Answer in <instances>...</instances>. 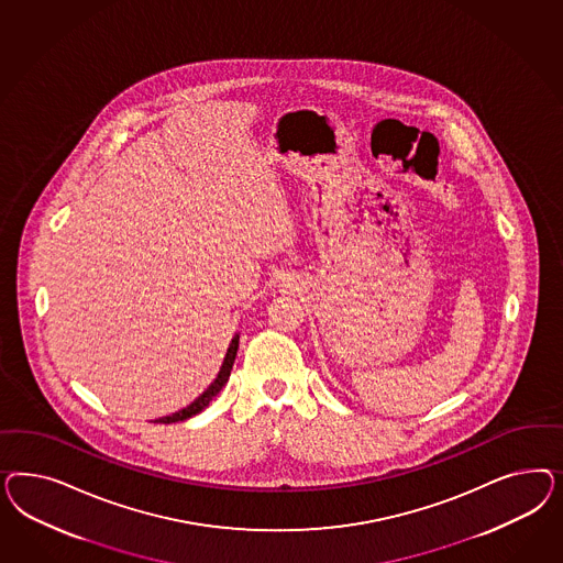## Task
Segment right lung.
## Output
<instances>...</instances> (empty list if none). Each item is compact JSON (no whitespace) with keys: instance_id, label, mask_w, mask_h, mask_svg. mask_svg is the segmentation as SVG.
Wrapping results in <instances>:
<instances>
[{"instance_id":"add662e5","label":"right lung","mask_w":563,"mask_h":563,"mask_svg":"<svg viewBox=\"0 0 563 563\" xmlns=\"http://www.w3.org/2000/svg\"><path fill=\"white\" fill-rule=\"evenodd\" d=\"M238 346H239V336H235L233 341H231V346H229V351H227V357H224V363H222L221 372H219V377L210 384V388L206 390L200 398H196L189 407H186L184 410H179V412H175V415H170V417H161V419H156L154 423H177V421H186L189 417H194V415H198V412H202V410L210 405V400L217 396V394L221 393L222 386L227 384V379H229V375H231V369H233V363H235V355H238Z\"/></svg>"}]
</instances>
